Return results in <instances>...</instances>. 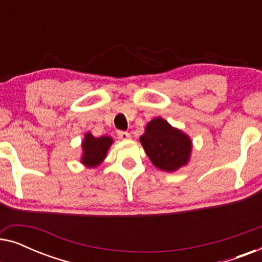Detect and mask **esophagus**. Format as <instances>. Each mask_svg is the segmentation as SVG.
<instances>
[{
	"mask_svg": "<svg viewBox=\"0 0 262 262\" xmlns=\"http://www.w3.org/2000/svg\"><path fill=\"white\" fill-rule=\"evenodd\" d=\"M130 134L128 132H125V131H119L118 132V138L121 139V141H126V139H130Z\"/></svg>",
	"mask_w": 262,
	"mask_h": 262,
	"instance_id": "1",
	"label": "esophagus"
}]
</instances>
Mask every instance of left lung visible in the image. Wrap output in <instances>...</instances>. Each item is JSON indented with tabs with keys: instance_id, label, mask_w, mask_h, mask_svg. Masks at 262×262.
Returning a JSON list of instances; mask_svg holds the SVG:
<instances>
[{
	"instance_id": "obj_1",
	"label": "left lung",
	"mask_w": 262,
	"mask_h": 262,
	"mask_svg": "<svg viewBox=\"0 0 262 262\" xmlns=\"http://www.w3.org/2000/svg\"><path fill=\"white\" fill-rule=\"evenodd\" d=\"M139 141L154 166L161 170H178L191 157V138L162 118L149 121Z\"/></svg>"
}]
</instances>
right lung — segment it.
Masks as SVG:
<instances>
[{
    "label": "right lung",
    "mask_w": 262,
    "mask_h": 262,
    "mask_svg": "<svg viewBox=\"0 0 262 262\" xmlns=\"http://www.w3.org/2000/svg\"><path fill=\"white\" fill-rule=\"evenodd\" d=\"M113 139L110 136H101L96 138L91 132L84 135V139L82 141V154L81 162L88 168L98 167L105 160L110 146L112 145Z\"/></svg>",
    "instance_id": "1"
}]
</instances>
